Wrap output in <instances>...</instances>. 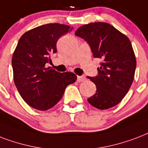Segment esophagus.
<instances>
[{
    "mask_svg": "<svg viewBox=\"0 0 148 148\" xmlns=\"http://www.w3.org/2000/svg\"><path fill=\"white\" fill-rule=\"evenodd\" d=\"M85 80H86V78H85L84 76H78L77 77V81L79 82H83V81H85Z\"/></svg>",
    "mask_w": 148,
    "mask_h": 148,
    "instance_id": "1",
    "label": "esophagus"
}]
</instances>
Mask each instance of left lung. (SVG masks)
Instances as JSON below:
<instances>
[{"label":"left lung","instance_id":"8db88e82","mask_svg":"<svg viewBox=\"0 0 148 148\" xmlns=\"http://www.w3.org/2000/svg\"><path fill=\"white\" fill-rule=\"evenodd\" d=\"M75 35L87 42L94 58L102 59L98 75L87 76L97 86L96 93L88 102L99 110L117 105L130 90L137 66L130 39L105 22L82 25Z\"/></svg>","mask_w":148,"mask_h":148}]
</instances>
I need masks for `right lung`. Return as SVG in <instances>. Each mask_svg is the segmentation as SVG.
I'll list each match as a JSON object with an SVG mask.
<instances>
[{
    "label": "right lung",
    "instance_id": "obj_1",
    "mask_svg": "<svg viewBox=\"0 0 148 148\" xmlns=\"http://www.w3.org/2000/svg\"><path fill=\"white\" fill-rule=\"evenodd\" d=\"M73 27L58 23L47 24L25 32L12 57L14 81L21 97L29 106L47 110L57 104L65 90L77 76L71 72L58 73L45 64L56 53L58 38Z\"/></svg>",
    "mask_w": 148,
    "mask_h": 148
}]
</instances>
